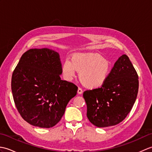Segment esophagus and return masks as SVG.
<instances>
[{
	"instance_id": "esophagus-1",
	"label": "esophagus",
	"mask_w": 152,
	"mask_h": 152,
	"mask_svg": "<svg viewBox=\"0 0 152 152\" xmlns=\"http://www.w3.org/2000/svg\"><path fill=\"white\" fill-rule=\"evenodd\" d=\"M78 94H82L83 93V91H82V89L80 88H78Z\"/></svg>"
}]
</instances>
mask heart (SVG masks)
<instances>
[{
	"instance_id": "1",
	"label": "heart",
	"mask_w": 152,
	"mask_h": 152,
	"mask_svg": "<svg viewBox=\"0 0 152 152\" xmlns=\"http://www.w3.org/2000/svg\"><path fill=\"white\" fill-rule=\"evenodd\" d=\"M64 79L72 81L79 72L80 81L89 89H97L104 86L111 71L110 61L96 53L75 54L70 61L65 60L62 66Z\"/></svg>"
}]
</instances>
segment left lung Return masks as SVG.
I'll return each mask as SVG.
<instances>
[{
    "label": "left lung",
    "instance_id": "obj_1",
    "mask_svg": "<svg viewBox=\"0 0 152 152\" xmlns=\"http://www.w3.org/2000/svg\"><path fill=\"white\" fill-rule=\"evenodd\" d=\"M138 76L129 58L122 55L101 88L83 92L87 117L98 127L115 125L127 117L136 101Z\"/></svg>",
    "mask_w": 152,
    "mask_h": 152
}]
</instances>
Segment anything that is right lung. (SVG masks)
<instances>
[{
  "label": "right lung",
  "instance_id": "obj_1",
  "mask_svg": "<svg viewBox=\"0 0 152 152\" xmlns=\"http://www.w3.org/2000/svg\"><path fill=\"white\" fill-rule=\"evenodd\" d=\"M59 54L48 49H31L23 54L12 77L16 108L28 124L50 128L59 122L78 87L61 80Z\"/></svg>",
  "mask_w": 152,
  "mask_h": 152
}]
</instances>
